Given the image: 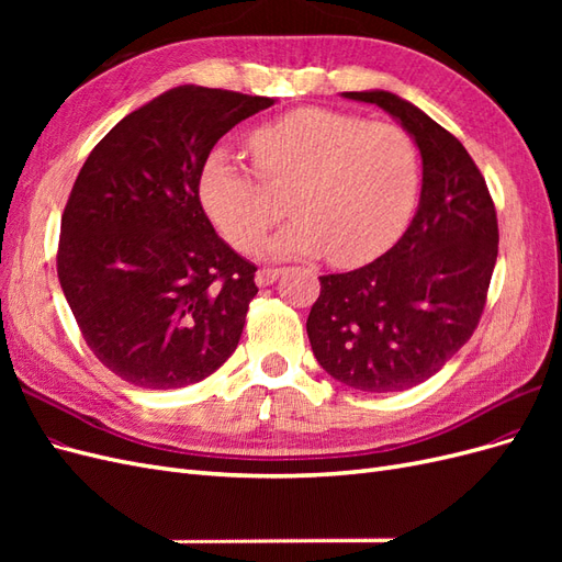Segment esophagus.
<instances>
[{
	"label": "esophagus",
	"instance_id": "1",
	"mask_svg": "<svg viewBox=\"0 0 562 562\" xmlns=\"http://www.w3.org/2000/svg\"><path fill=\"white\" fill-rule=\"evenodd\" d=\"M281 274H283L281 267H262V269H258V274H255V283L269 285V283H274Z\"/></svg>",
	"mask_w": 562,
	"mask_h": 562
}]
</instances>
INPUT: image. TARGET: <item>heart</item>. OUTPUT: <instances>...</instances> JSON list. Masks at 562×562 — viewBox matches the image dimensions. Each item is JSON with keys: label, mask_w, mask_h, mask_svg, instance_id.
I'll return each instance as SVG.
<instances>
[{"label": "heart", "mask_w": 562, "mask_h": 562, "mask_svg": "<svg viewBox=\"0 0 562 562\" xmlns=\"http://www.w3.org/2000/svg\"><path fill=\"white\" fill-rule=\"evenodd\" d=\"M258 173L229 149H213L199 199L215 227L241 252L258 250L288 213L297 217L271 244L274 255H328L356 267L396 244L422 180L413 135L391 122L326 108H302L255 128Z\"/></svg>", "instance_id": "1"}]
</instances>
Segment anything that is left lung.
Listing matches in <instances>:
<instances>
[{"label":"left lung","instance_id":"left-lung-1","mask_svg":"<svg viewBox=\"0 0 562 562\" xmlns=\"http://www.w3.org/2000/svg\"><path fill=\"white\" fill-rule=\"evenodd\" d=\"M398 119L422 155L411 227L382 258L318 277L307 318L321 368L351 389L386 394L443 368L479 328L497 262V211L483 173L450 131L389 91H347Z\"/></svg>","mask_w":562,"mask_h":562}]
</instances>
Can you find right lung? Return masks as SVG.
<instances>
[{
  "mask_svg": "<svg viewBox=\"0 0 562 562\" xmlns=\"http://www.w3.org/2000/svg\"><path fill=\"white\" fill-rule=\"evenodd\" d=\"M271 98L178 87L126 114L65 203L58 279L95 359L140 389L201 382L239 345L255 267L215 234L199 176Z\"/></svg>",
  "mask_w": 562,
  "mask_h": 562,
  "instance_id": "1",
  "label": "right lung"
}]
</instances>
